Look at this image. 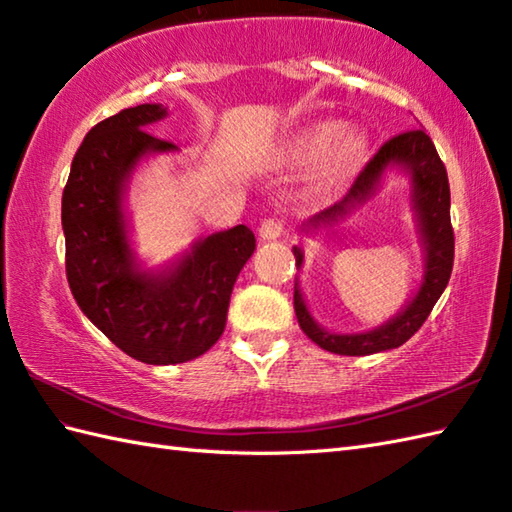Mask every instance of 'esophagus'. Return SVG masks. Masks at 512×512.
Listing matches in <instances>:
<instances>
[{
	"instance_id": "1",
	"label": "esophagus",
	"mask_w": 512,
	"mask_h": 512,
	"mask_svg": "<svg viewBox=\"0 0 512 512\" xmlns=\"http://www.w3.org/2000/svg\"><path fill=\"white\" fill-rule=\"evenodd\" d=\"M259 235H262L264 239H279L281 235H284V222L281 220H275V217H268V220L262 222V226H259Z\"/></svg>"
}]
</instances>
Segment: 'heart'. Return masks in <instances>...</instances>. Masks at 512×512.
<instances>
[{
	"label": "heart",
	"mask_w": 512,
	"mask_h": 512,
	"mask_svg": "<svg viewBox=\"0 0 512 512\" xmlns=\"http://www.w3.org/2000/svg\"><path fill=\"white\" fill-rule=\"evenodd\" d=\"M367 136L358 129H347L341 121H323L308 129L295 147V156L303 162L325 156V173L330 178L350 176L361 167L367 154Z\"/></svg>",
	"instance_id": "heart-1"
}]
</instances>
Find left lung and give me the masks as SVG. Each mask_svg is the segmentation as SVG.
I'll use <instances>...</instances> for the list:
<instances>
[{
	"label": "left lung",
	"mask_w": 512,
	"mask_h": 512,
	"mask_svg": "<svg viewBox=\"0 0 512 512\" xmlns=\"http://www.w3.org/2000/svg\"><path fill=\"white\" fill-rule=\"evenodd\" d=\"M389 167H400L411 178V202L416 211L418 233L424 246V277L416 295L402 308L394 319L369 332L336 334L323 330L312 319V314L303 301L299 281L295 279V312L301 330L308 334L319 347L343 356H367L385 350H394L407 343L420 325L427 321L436 301L449 284L453 270V226H451V191L444 162L440 160L436 145L422 129L398 134L376 151V156L367 162L365 169L358 173L354 184L343 195V200L328 206V209L310 217L308 228L330 226L343 220L356 206L365 204L378 189V182ZM297 259V268L303 264L301 248H292Z\"/></svg>",
	"instance_id": "1"
}]
</instances>
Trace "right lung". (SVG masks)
<instances>
[{"label":"right lung","mask_w":512,"mask_h":512,"mask_svg":"<svg viewBox=\"0 0 512 512\" xmlns=\"http://www.w3.org/2000/svg\"><path fill=\"white\" fill-rule=\"evenodd\" d=\"M165 116L167 107L145 103L94 125L61 200L65 275L76 303L116 347L147 365L187 363L211 350L255 250L253 231L239 224L198 239L158 273L138 266L123 198L140 160L176 149L145 129Z\"/></svg>","instance_id":"right-lung-1"}]
</instances>
